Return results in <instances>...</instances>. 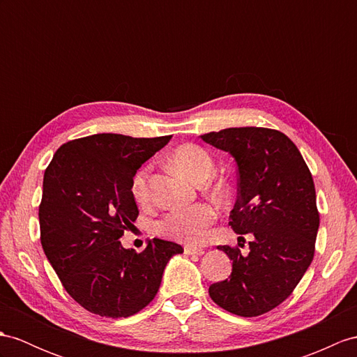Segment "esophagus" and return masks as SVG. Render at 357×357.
<instances>
[{
	"instance_id": "34e87169",
	"label": "esophagus",
	"mask_w": 357,
	"mask_h": 357,
	"mask_svg": "<svg viewBox=\"0 0 357 357\" xmlns=\"http://www.w3.org/2000/svg\"><path fill=\"white\" fill-rule=\"evenodd\" d=\"M185 255H188V256H203L204 250L198 248V247H192V245H186L185 247Z\"/></svg>"
}]
</instances>
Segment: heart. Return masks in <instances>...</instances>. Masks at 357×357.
Here are the masks:
<instances>
[{"instance_id": "b5f03b06", "label": "heart", "mask_w": 357, "mask_h": 357, "mask_svg": "<svg viewBox=\"0 0 357 357\" xmlns=\"http://www.w3.org/2000/svg\"><path fill=\"white\" fill-rule=\"evenodd\" d=\"M172 168L181 176L202 183L213 169L211 155L202 146L194 144L180 145L171 154L169 159ZM149 174L150 168L144 167L139 169L132 178V195L135 202L144 204L149 202ZM216 218L215 208L211 204L197 203L188 207L172 208L155 225V230L162 236L176 239L180 242L197 244L206 236V230Z\"/></svg>"}]
</instances>
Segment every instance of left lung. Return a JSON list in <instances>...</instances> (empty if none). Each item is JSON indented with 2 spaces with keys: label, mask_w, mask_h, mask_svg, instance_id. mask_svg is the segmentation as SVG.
<instances>
[{
  "label": "left lung",
  "mask_w": 357,
  "mask_h": 357,
  "mask_svg": "<svg viewBox=\"0 0 357 357\" xmlns=\"http://www.w3.org/2000/svg\"><path fill=\"white\" fill-rule=\"evenodd\" d=\"M236 162L238 198L230 225L250 234V253L220 245L233 260L229 279L208 288L230 314L259 317L289 297L315 253L319 227L315 185L301 153L279 130L234 127L202 136Z\"/></svg>",
  "instance_id": "left-lung-1"
}]
</instances>
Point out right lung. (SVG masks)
I'll return each mask as SVG.
<instances>
[{
	"mask_svg": "<svg viewBox=\"0 0 357 357\" xmlns=\"http://www.w3.org/2000/svg\"><path fill=\"white\" fill-rule=\"evenodd\" d=\"M171 136L100 133L63 144L43 174L40 244L63 288L86 310L127 318L155 297L176 242L154 238L141 253L119 238L139 211L132 178Z\"/></svg>",
	"mask_w": 357,
	"mask_h": 357,
	"instance_id": "add662e5",
	"label": "right lung"
}]
</instances>
